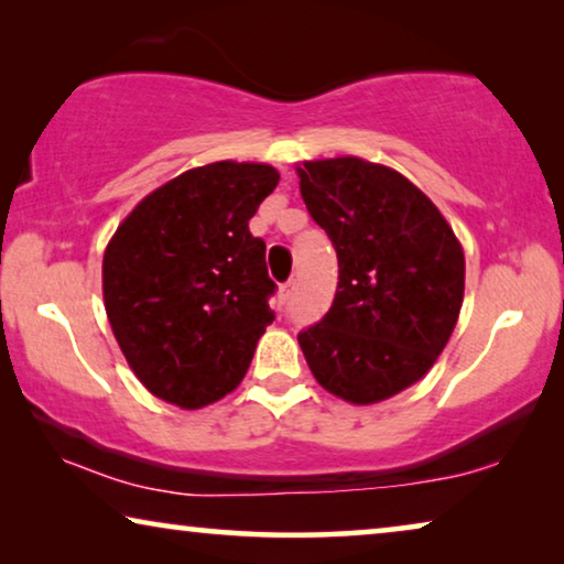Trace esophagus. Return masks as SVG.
<instances>
[{"label": "esophagus", "instance_id": "obj_1", "mask_svg": "<svg viewBox=\"0 0 564 564\" xmlns=\"http://www.w3.org/2000/svg\"><path fill=\"white\" fill-rule=\"evenodd\" d=\"M293 289H296V281H285V283L281 285V291H279V304H281V306L289 304V299L293 296Z\"/></svg>", "mask_w": 564, "mask_h": 564}]
</instances>
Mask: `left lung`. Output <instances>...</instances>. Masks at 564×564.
Listing matches in <instances>:
<instances>
[{
  "instance_id": "1",
  "label": "left lung",
  "mask_w": 564,
  "mask_h": 564,
  "mask_svg": "<svg viewBox=\"0 0 564 564\" xmlns=\"http://www.w3.org/2000/svg\"><path fill=\"white\" fill-rule=\"evenodd\" d=\"M299 176L339 260L334 304L299 344L336 398L388 400L448 344L464 301V250L438 207L390 166L339 156L304 162Z\"/></svg>"
}]
</instances>
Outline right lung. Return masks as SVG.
Here are the masks:
<instances>
[{
  "instance_id": "add662e5",
  "label": "right lung",
  "mask_w": 564,
  "mask_h": 564,
  "mask_svg": "<svg viewBox=\"0 0 564 564\" xmlns=\"http://www.w3.org/2000/svg\"><path fill=\"white\" fill-rule=\"evenodd\" d=\"M279 180L268 164L197 166L141 199L108 242V322L156 398L197 410L246 377L279 289L248 220Z\"/></svg>"
}]
</instances>
